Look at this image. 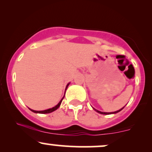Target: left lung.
<instances>
[{
    "label": "left lung",
    "mask_w": 152,
    "mask_h": 152,
    "mask_svg": "<svg viewBox=\"0 0 152 152\" xmlns=\"http://www.w3.org/2000/svg\"><path fill=\"white\" fill-rule=\"evenodd\" d=\"M124 106L123 108H121V109H119V110H118V111H114V112H103V111H98V110H96V109H94V108H93V109L95 110L96 111V112H98V113H99V114H116V113H118V112H119L120 111H121L122 109H124Z\"/></svg>",
    "instance_id": "8db88e82"
}]
</instances>
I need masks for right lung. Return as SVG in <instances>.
<instances>
[{
    "label": "right lung",
    "instance_id": "1",
    "mask_svg": "<svg viewBox=\"0 0 152 152\" xmlns=\"http://www.w3.org/2000/svg\"><path fill=\"white\" fill-rule=\"evenodd\" d=\"M69 84H70V83H69L67 85H66V89H65V93H66V89H67L68 86H69ZM64 96H65V94H64V97H63V98H62L61 99V101H60V102H59L58 104H57L56 106H54V107L50 108V109H46V110H43V111H35V110H33V109H30L31 111H33V112L36 113V114H49V113L53 112V111H56V110L57 109H58L59 106H60V105H61V104L62 100H63V99H64Z\"/></svg>",
    "mask_w": 152,
    "mask_h": 152
}]
</instances>
